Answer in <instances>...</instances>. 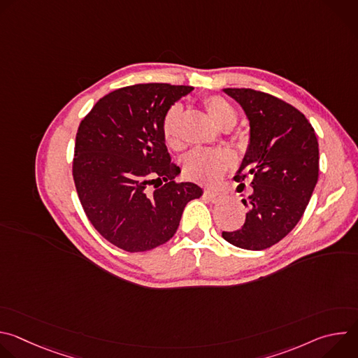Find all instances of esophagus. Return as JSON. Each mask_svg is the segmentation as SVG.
I'll list each match as a JSON object with an SVG mask.
<instances>
[{
  "label": "esophagus",
  "mask_w": 358,
  "mask_h": 358,
  "mask_svg": "<svg viewBox=\"0 0 358 358\" xmlns=\"http://www.w3.org/2000/svg\"><path fill=\"white\" fill-rule=\"evenodd\" d=\"M203 196H206L208 201H211L214 203L222 202L225 199V195L218 192V191H206V192H203Z\"/></svg>",
  "instance_id": "1"
}]
</instances>
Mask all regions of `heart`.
Returning a JSON list of instances; mask_svg holds the SVG:
<instances>
[{
    "label": "heart",
    "mask_w": 358,
    "mask_h": 358,
    "mask_svg": "<svg viewBox=\"0 0 358 358\" xmlns=\"http://www.w3.org/2000/svg\"><path fill=\"white\" fill-rule=\"evenodd\" d=\"M206 108L211 120L222 130L232 129L238 122V112L229 101L221 96H208L203 99ZM180 106H171L162 119V134L166 144L173 148H181ZM235 163L232 152L228 150H206L196 148L182 159L184 176L195 182L203 185H215Z\"/></svg>",
    "instance_id": "b5f03b06"
}]
</instances>
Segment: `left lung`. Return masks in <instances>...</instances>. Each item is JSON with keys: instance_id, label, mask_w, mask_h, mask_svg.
<instances>
[{"instance_id": "8db88e82", "label": "left lung", "mask_w": 358, "mask_h": 358, "mask_svg": "<svg viewBox=\"0 0 358 358\" xmlns=\"http://www.w3.org/2000/svg\"><path fill=\"white\" fill-rule=\"evenodd\" d=\"M224 92L249 120V145L235 181L250 177L253 192L242 199L245 224L224 231L222 238L242 249L262 250L283 239L308 207L319 178V143L309 120L282 99L246 87Z\"/></svg>"}]
</instances>
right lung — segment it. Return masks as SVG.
Returning <instances> with one entry per match:
<instances>
[{
    "label": "right lung",
    "mask_w": 358,
    "mask_h": 358,
    "mask_svg": "<svg viewBox=\"0 0 358 358\" xmlns=\"http://www.w3.org/2000/svg\"><path fill=\"white\" fill-rule=\"evenodd\" d=\"M194 87L140 83L101 97L80 122L72 174L94 229L127 252L171 239L187 203L202 189L180 174L162 134V119Z\"/></svg>",
    "instance_id": "obj_1"
}]
</instances>
